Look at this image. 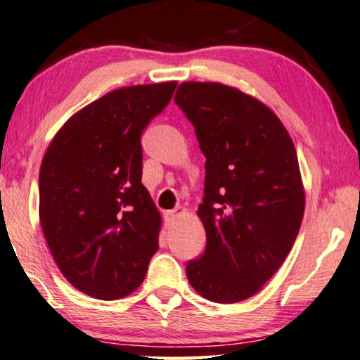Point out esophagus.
Returning a JSON list of instances; mask_svg holds the SVG:
<instances>
[{"mask_svg": "<svg viewBox=\"0 0 360 360\" xmlns=\"http://www.w3.org/2000/svg\"><path fill=\"white\" fill-rule=\"evenodd\" d=\"M187 214V209H184V207H176L174 210H168L165 214L166 220H174V219H179V217H184Z\"/></svg>", "mask_w": 360, "mask_h": 360, "instance_id": "obj_1", "label": "esophagus"}]
</instances>
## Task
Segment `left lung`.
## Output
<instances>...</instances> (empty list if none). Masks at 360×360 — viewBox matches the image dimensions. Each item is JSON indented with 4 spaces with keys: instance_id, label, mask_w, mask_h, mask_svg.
I'll use <instances>...</instances> for the list:
<instances>
[{
    "instance_id": "8db88e82",
    "label": "left lung",
    "mask_w": 360,
    "mask_h": 360,
    "mask_svg": "<svg viewBox=\"0 0 360 360\" xmlns=\"http://www.w3.org/2000/svg\"><path fill=\"white\" fill-rule=\"evenodd\" d=\"M205 161L197 215L207 246L187 279L207 300L238 303L261 290L290 252L305 212L295 146L274 110L221 83H181L174 96Z\"/></svg>"
}]
</instances>
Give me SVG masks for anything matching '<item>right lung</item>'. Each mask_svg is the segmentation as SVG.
<instances>
[{"mask_svg": "<svg viewBox=\"0 0 360 360\" xmlns=\"http://www.w3.org/2000/svg\"><path fill=\"white\" fill-rule=\"evenodd\" d=\"M178 81L125 86L73 114L45 151L39 219L60 272L99 300L130 295L158 251L161 215L141 184L140 135Z\"/></svg>", "mask_w": 360, "mask_h": 360, "instance_id": "1", "label": "right lung"}]
</instances>
